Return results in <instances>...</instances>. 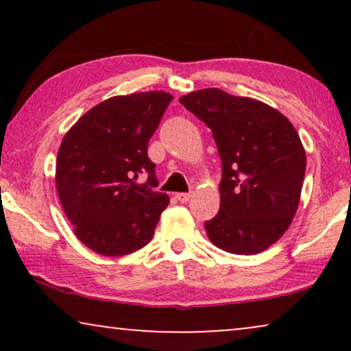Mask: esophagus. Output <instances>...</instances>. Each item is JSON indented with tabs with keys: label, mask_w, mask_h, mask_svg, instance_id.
I'll return each instance as SVG.
<instances>
[{
	"label": "esophagus",
	"mask_w": 351,
	"mask_h": 351,
	"mask_svg": "<svg viewBox=\"0 0 351 351\" xmlns=\"http://www.w3.org/2000/svg\"><path fill=\"white\" fill-rule=\"evenodd\" d=\"M176 198L180 201V203H189L191 198V193H177Z\"/></svg>",
	"instance_id": "34e87169"
}]
</instances>
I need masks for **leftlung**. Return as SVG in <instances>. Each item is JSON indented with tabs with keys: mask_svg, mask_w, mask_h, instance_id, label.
Listing matches in <instances>:
<instances>
[{
	"mask_svg": "<svg viewBox=\"0 0 351 351\" xmlns=\"http://www.w3.org/2000/svg\"><path fill=\"white\" fill-rule=\"evenodd\" d=\"M180 104L210 131L222 160L220 209L204 222L215 246L257 254L280 239L299 206L306 158L289 119L222 89L182 95Z\"/></svg>",
	"mask_w": 351,
	"mask_h": 351,
	"instance_id": "8db88e82",
	"label": "left lung"
}]
</instances>
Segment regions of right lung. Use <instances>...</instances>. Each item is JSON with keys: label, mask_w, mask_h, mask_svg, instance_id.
<instances>
[{"label": "right lung", "mask_w": 351, "mask_h": 351, "mask_svg": "<svg viewBox=\"0 0 351 351\" xmlns=\"http://www.w3.org/2000/svg\"><path fill=\"white\" fill-rule=\"evenodd\" d=\"M172 95L150 90L95 105L65 134L56 185L80 241L102 256H126L150 243L169 196L155 191L148 141ZM147 176L145 184L135 180Z\"/></svg>", "instance_id": "obj_1"}]
</instances>
